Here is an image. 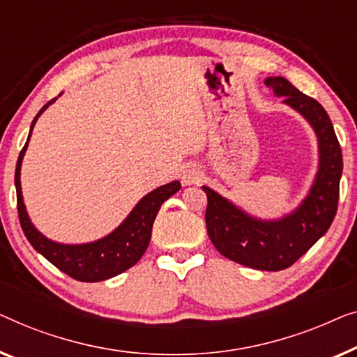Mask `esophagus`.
Masks as SVG:
<instances>
[{
  "label": "esophagus",
  "instance_id": "esophagus-1",
  "mask_svg": "<svg viewBox=\"0 0 357 357\" xmlns=\"http://www.w3.org/2000/svg\"><path fill=\"white\" fill-rule=\"evenodd\" d=\"M181 179H183L184 184H195L202 179V173H200V169L197 167H188L183 172Z\"/></svg>",
  "mask_w": 357,
  "mask_h": 357
}]
</instances>
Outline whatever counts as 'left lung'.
I'll return each instance as SVG.
<instances>
[{
	"instance_id": "1",
	"label": "left lung",
	"mask_w": 357,
	"mask_h": 357,
	"mask_svg": "<svg viewBox=\"0 0 357 357\" xmlns=\"http://www.w3.org/2000/svg\"><path fill=\"white\" fill-rule=\"evenodd\" d=\"M265 84L298 109L319 137L320 167L309 195L288 217L260 222L210 188L202 189L208 200L207 233L218 252L245 267L278 272L291 267L328 231L338 208L343 155L333 124L317 100L299 92L284 77H268Z\"/></svg>"
}]
</instances>
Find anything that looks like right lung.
Instances as JSON below:
<instances>
[{"label": "right lung", "instance_id": "1", "mask_svg": "<svg viewBox=\"0 0 357 357\" xmlns=\"http://www.w3.org/2000/svg\"><path fill=\"white\" fill-rule=\"evenodd\" d=\"M54 100L56 98L50 100V102L40 109L37 116L33 118L32 126H30V134H32L35 121H37L40 114H42L45 112V108H47L50 103H53ZM29 139L26 145H24V149L21 150V153H19L14 183H16L17 192L19 222H21L24 234H26L29 243L33 245V249L42 254L48 262H52L54 267L61 270V272L77 281H85V283H95V281H103L112 277H116V275L123 273L124 270L132 267L149 248L150 238H152V227L155 217H157L162 204L181 189L179 181H173V183L165 184L162 188L155 189L150 194L145 195V197L135 205L132 212L129 213V217L124 220L112 234L105 236L103 239L95 241V243L77 245L58 244L47 239L43 234H40L38 231L33 228L22 202L21 165L24 153H26Z\"/></svg>", "mask_w": 357, "mask_h": 357}]
</instances>
